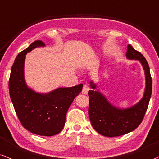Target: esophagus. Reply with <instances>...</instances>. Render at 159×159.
<instances>
[{
  "instance_id": "34e87169",
  "label": "esophagus",
  "mask_w": 159,
  "mask_h": 159,
  "mask_svg": "<svg viewBox=\"0 0 159 159\" xmlns=\"http://www.w3.org/2000/svg\"><path fill=\"white\" fill-rule=\"evenodd\" d=\"M89 91V87L87 85H84L83 88V91H82V93L83 94H88V92Z\"/></svg>"
}]
</instances>
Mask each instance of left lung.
<instances>
[{"label": "left lung", "instance_id": "1", "mask_svg": "<svg viewBox=\"0 0 159 159\" xmlns=\"http://www.w3.org/2000/svg\"><path fill=\"white\" fill-rule=\"evenodd\" d=\"M126 57L129 60H138L142 65L145 74L146 86L142 99L128 108H119L107 101L100 91H95L97 85L91 81L89 91V115L94 130L107 137L122 136L134 130L141 124L148 109L152 93V78L150 68L144 57L128 45Z\"/></svg>", "mask_w": 159, "mask_h": 159}]
</instances>
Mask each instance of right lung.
I'll return each instance as SVG.
<instances>
[{"mask_svg": "<svg viewBox=\"0 0 159 159\" xmlns=\"http://www.w3.org/2000/svg\"><path fill=\"white\" fill-rule=\"evenodd\" d=\"M40 46H45L43 41H34L15 58L9 81V95L25 129L40 136H52L62 130L68 110L83 85L58 88L47 93H38L29 88L24 79L25 55Z\"/></svg>", "mask_w": 159, "mask_h": 159, "instance_id": "add662e5", "label": "right lung"}]
</instances>
